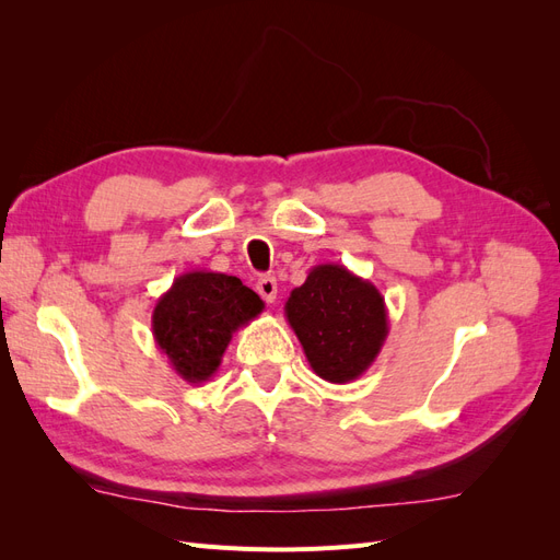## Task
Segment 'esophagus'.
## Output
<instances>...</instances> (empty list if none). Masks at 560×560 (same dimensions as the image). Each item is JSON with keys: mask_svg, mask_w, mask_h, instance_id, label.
I'll list each match as a JSON object with an SVG mask.
<instances>
[{"mask_svg": "<svg viewBox=\"0 0 560 560\" xmlns=\"http://www.w3.org/2000/svg\"><path fill=\"white\" fill-rule=\"evenodd\" d=\"M257 292L266 303H273L278 299V280L273 276H261L257 282Z\"/></svg>", "mask_w": 560, "mask_h": 560, "instance_id": "obj_1", "label": "esophagus"}]
</instances>
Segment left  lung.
Instances as JSON below:
<instances>
[{
  "label": "left lung",
  "instance_id": "left-lung-1",
  "mask_svg": "<svg viewBox=\"0 0 560 560\" xmlns=\"http://www.w3.org/2000/svg\"><path fill=\"white\" fill-rule=\"evenodd\" d=\"M311 369L329 383H352L376 362L389 325L376 284L338 264L313 266L284 303Z\"/></svg>",
  "mask_w": 560,
  "mask_h": 560
}]
</instances>
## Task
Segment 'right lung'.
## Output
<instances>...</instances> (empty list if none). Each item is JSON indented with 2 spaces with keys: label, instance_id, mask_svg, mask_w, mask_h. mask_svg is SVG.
Returning a JSON list of instances; mask_svg holds the SVG:
<instances>
[{
  "label": "right lung",
  "instance_id": "1",
  "mask_svg": "<svg viewBox=\"0 0 560 560\" xmlns=\"http://www.w3.org/2000/svg\"><path fill=\"white\" fill-rule=\"evenodd\" d=\"M261 311L259 294L235 276L189 270L159 296L151 331L175 374L200 385L214 376L233 334Z\"/></svg>",
  "mask_w": 560,
  "mask_h": 560
}]
</instances>
